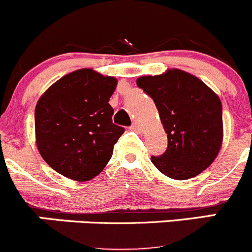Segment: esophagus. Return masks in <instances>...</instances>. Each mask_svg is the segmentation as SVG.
Listing matches in <instances>:
<instances>
[{"instance_id": "34e87169", "label": "esophagus", "mask_w": 252, "mask_h": 252, "mask_svg": "<svg viewBox=\"0 0 252 252\" xmlns=\"http://www.w3.org/2000/svg\"><path fill=\"white\" fill-rule=\"evenodd\" d=\"M131 129H133V131H136V132H142L141 126H139L138 124H137V123H133V124H132Z\"/></svg>"}]
</instances>
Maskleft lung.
Wrapping results in <instances>:
<instances>
[{"label":"left lung","instance_id":"left-lung-1","mask_svg":"<svg viewBox=\"0 0 252 252\" xmlns=\"http://www.w3.org/2000/svg\"><path fill=\"white\" fill-rule=\"evenodd\" d=\"M137 86L153 99L168 133V148L161 156H152V163L175 180L202 173L216 159L223 139L218 95L197 77L180 69L139 77Z\"/></svg>","mask_w":252,"mask_h":252}]
</instances>
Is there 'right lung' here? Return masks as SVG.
Wrapping results in <instances>:
<instances>
[{"mask_svg": "<svg viewBox=\"0 0 252 252\" xmlns=\"http://www.w3.org/2000/svg\"><path fill=\"white\" fill-rule=\"evenodd\" d=\"M114 77L77 69L52 84L35 106L36 146L54 170L76 181L98 175L125 128L113 124Z\"/></svg>", "mask_w": 252, "mask_h": 252, "instance_id": "obj_1", "label": "right lung"}]
</instances>
